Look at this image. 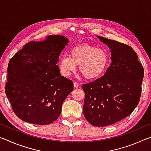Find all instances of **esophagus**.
I'll use <instances>...</instances> for the list:
<instances>
[{"mask_svg": "<svg viewBox=\"0 0 151 151\" xmlns=\"http://www.w3.org/2000/svg\"><path fill=\"white\" fill-rule=\"evenodd\" d=\"M74 86H75V88H78L79 86V84L78 83H76V82H74Z\"/></svg>", "mask_w": 151, "mask_h": 151, "instance_id": "34e87169", "label": "esophagus"}]
</instances>
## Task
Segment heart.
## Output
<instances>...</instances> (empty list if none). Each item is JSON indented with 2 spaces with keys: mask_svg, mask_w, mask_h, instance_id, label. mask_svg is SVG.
I'll return each instance as SVG.
<instances>
[{
  "mask_svg": "<svg viewBox=\"0 0 151 151\" xmlns=\"http://www.w3.org/2000/svg\"><path fill=\"white\" fill-rule=\"evenodd\" d=\"M109 63V55L103 48L90 45L71 48L69 56L64 55L58 63L61 75L69 76L79 65V70L85 78L95 79L103 75Z\"/></svg>",
  "mask_w": 151,
  "mask_h": 151,
  "instance_id": "heart-1",
  "label": "heart"
}]
</instances>
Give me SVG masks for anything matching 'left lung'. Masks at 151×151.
I'll use <instances>...</instances> for the list:
<instances>
[{"label": "left lung", "instance_id": "left-lung-1", "mask_svg": "<svg viewBox=\"0 0 151 151\" xmlns=\"http://www.w3.org/2000/svg\"><path fill=\"white\" fill-rule=\"evenodd\" d=\"M97 38L111 48L112 63L104 75L82 86L85 94L83 113L91 124L105 127L126 118L136 108L144 69L129 45Z\"/></svg>", "mask_w": 151, "mask_h": 151}]
</instances>
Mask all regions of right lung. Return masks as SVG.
I'll return each instance as SVG.
<instances>
[{"label":"right lung","mask_w":151,"mask_h":151,"mask_svg":"<svg viewBox=\"0 0 151 151\" xmlns=\"http://www.w3.org/2000/svg\"><path fill=\"white\" fill-rule=\"evenodd\" d=\"M68 43L64 36H48L44 41L27 43L10 60L5 93L22 121L49 124L60 116L73 91V82L61 76L57 65Z\"/></svg>","instance_id":"add662e5"}]
</instances>
